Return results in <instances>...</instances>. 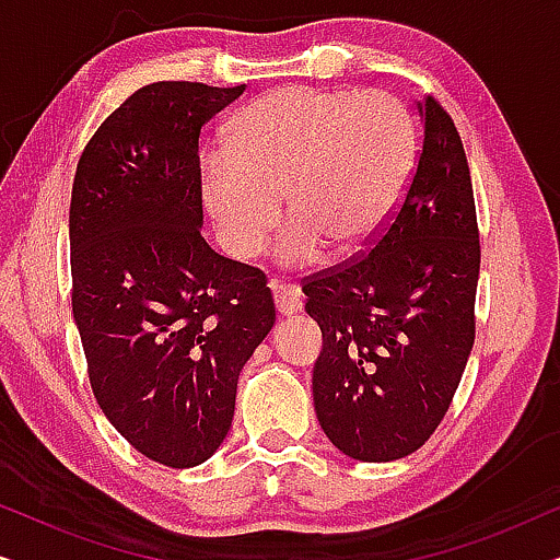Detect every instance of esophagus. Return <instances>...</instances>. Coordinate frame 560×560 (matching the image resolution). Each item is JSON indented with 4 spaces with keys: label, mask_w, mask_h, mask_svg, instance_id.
Segmentation results:
<instances>
[{
    "label": "esophagus",
    "mask_w": 560,
    "mask_h": 560,
    "mask_svg": "<svg viewBox=\"0 0 560 560\" xmlns=\"http://www.w3.org/2000/svg\"><path fill=\"white\" fill-rule=\"evenodd\" d=\"M270 290H272L275 305H278L282 316H293V313L303 308V295L295 285H285V282L280 280H270Z\"/></svg>",
    "instance_id": "34e87169"
}]
</instances>
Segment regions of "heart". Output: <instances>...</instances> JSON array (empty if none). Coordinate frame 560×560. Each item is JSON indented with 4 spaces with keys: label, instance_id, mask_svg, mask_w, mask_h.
<instances>
[{
    "label": "heart",
    "instance_id": "obj_1",
    "mask_svg": "<svg viewBox=\"0 0 560 560\" xmlns=\"http://www.w3.org/2000/svg\"><path fill=\"white\" fill-rule=\"evenodd\" d=\"M416 163V129L385 91L282 86L232 121L226 150L201 160V196L229 255L262 252L285 201L278 255L313 265L364 252L393 219Z\"/></svg>",
    "mask_w": 560,
    "mask_h": 560
}]
</instances>
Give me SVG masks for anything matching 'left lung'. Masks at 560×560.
Segmentation results:
<instances>
[{
  "label": "left lung",
  "instance_id": "obj_1",
  "mask_svg": "<svg viewBox=\"0 0 560 560\" xmlns=\"http://www.w3.org/2000/svg\"><path fill=\"white\" fill-rule=\"evenodd\" d=\"M423 148L402 201L370 252L303 280L320 326L318 423L341 454L395 462L441 425L474 347L479 226L451 114L425 96Z\"/></svg>",
  "mask_w": 560,
  "mask_h": 560
}]
</instances>
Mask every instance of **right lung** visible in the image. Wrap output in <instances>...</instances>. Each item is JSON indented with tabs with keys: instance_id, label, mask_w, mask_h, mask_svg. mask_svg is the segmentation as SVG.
<instances>
[{
	"instance_id": "1",
	"label": "right lung",
	"mask_w": 560,
	"mask_h": 560,
	"mask_svg": "<svg viewBox=\"0 0 560 560\" xmlns=\"http://www.w3.org/2000/svg\"><path fill=\"white\" fill-rule=\"evenodd\" d=\"M244 89H137L91 137L73 178L71 303L91 389L142 456L173 469L226 439L242 366L275 324L265 272L201 236L198 137Z\"/></svg>"
}]
</instances>
